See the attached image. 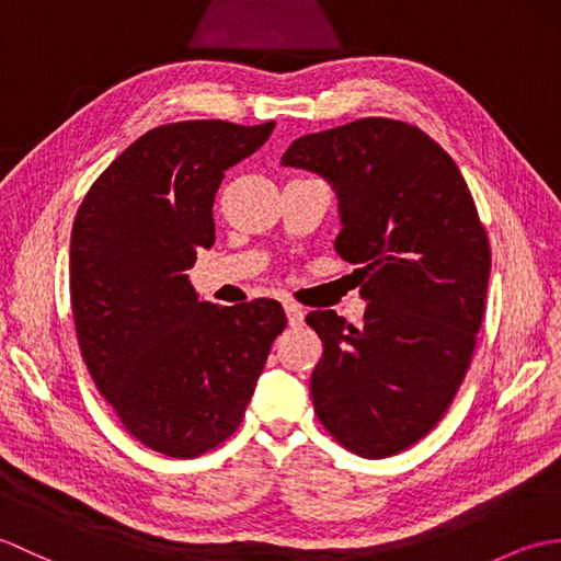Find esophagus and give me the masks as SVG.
<instances>
[{
	"label": "esophagus",
	"instance_id": "esophagus-1",
	"mask_svg": "<svg viewBox=\"0 0 561 561\" xmlns=\"http://www.w3.org/2000/svg\"><path fill=\"white\" fill-rule=\"evenodd\" d=\"M284 311H287V320L291 328H301L304 325V311L296 304H284Z\"/></svg>",
	"mask_w": 561,
	"mask_h": 561
}]
</instances>
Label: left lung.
<instances>
[{
  "instance_id": "obj_1",
  "label": "left lung",
  "mask_w": 561,
  "mask_h": 561,
  "mask_svg": "<svg viewBox=\"0 0 561 561\" xmlns=\"http://www.w3.org/2000/svg\"><path fill=\"white\" fill-rule=\"evenodd\" d=\"M282 165L335 190L337 253L356 270L364 323L308 313L323 340L318 420L364 458L410 448L444 416L480 332L492 253L456 161L420 127L364 117L304 135Z\"/></svg>"
}]
</instances>
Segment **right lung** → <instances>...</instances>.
<instances>
[{
	"label": "right lung",
	"mask_w": 561,
	"mask_h": 561,
	"mask_svg": "<svg viewBox=\"0 0 561 561\" xmlns=\"http://www.w3.org/2000/svg\"><path fill=\"white\" fill-rule=\"evenodd\" d=\"M274 123L185 121L149 129L83 197L69 243L81 356L147 448L195 458L241 424L287 316L272 299L199 301L187 270L214 245V197Z\"/></svg>",
	"instance_id": "obj_1"
}]
</instances>
